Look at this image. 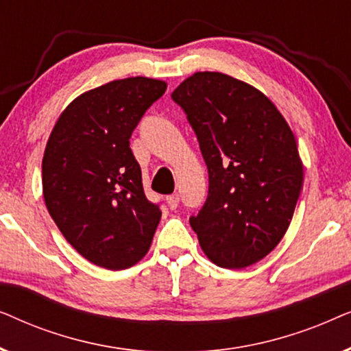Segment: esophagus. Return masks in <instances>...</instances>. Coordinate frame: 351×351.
Returning a JSON list of instances; mask_svg holds the SVG:
<instances>
[{"label":"esophagus","mask_w":351,"mask_h":351,"mask_svg":"<svg viewBox=\"0 0 351 351\" xmlns=\"http://www.w3.org/2000/svg\"><path fill=\"white\" fill-rule=\"evenodd\" d=\"M166 203H167V208H169V209H176L177 204H179V195L174 193V195L166 196Z\"/></svg>","instance_id":"esophagus-1"}]
</instances>
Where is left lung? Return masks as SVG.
Returning a JSON list of instances; mask_svg holds the SVG:
<instances>
[{"label":"left lung","mask_w":351,"mask_h":351,"mask_svg":"<svg viewBox=\"0 0 351 351\" xmlns=\"http://www.w3.org/2000/svg\"><path fill=\"white\" fill-rule=\"evenodd\" d=\"M172 100L208 166V198L190 217L201 249L233 270L262 261L289 228L304 184L294 132L265 94L219 71H196Z\"/></svg>","instance_id":"left-lung-1"}]
</instances>
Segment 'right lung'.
Segmentation results:
<instances>
[{
  "mask_svg": "<svg viewBox=\"0 0 351 351\" xmlns=\"http://www.w3.org/2000/svg\"><path fill=\"white\" fill-rule=\"evenodd\" d=\"M161 80L132 76L78 95L57 119L43 156V196L66 241L94 265L124 270L150 249L161 219L147 199L129 138Z\"/></svg>",
  "mask_w": 351,
  "mask_h": 351,
  "instance_id": "obj_1",
  "label": "right lung"
}]
</instances>
